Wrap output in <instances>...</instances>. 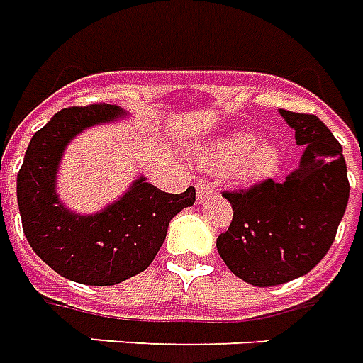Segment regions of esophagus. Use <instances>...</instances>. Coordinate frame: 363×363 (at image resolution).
Wrapping results in <instances>:
<instances>
[{
	"label": "esophagus",
	"mask_w": 363,
	"mask_h": 363,
	"mask_svg": "<svg viewBox=\"0 0 363 363\" xmlns=\"http://www.w3.org/2000/svg\"><path fill=\"white\" fill-rule=\"evenodd\" d=\"M195 187H197V201L199 203H205L215 195V187L209 182H199Z\"/></svg>",
	"instance_id": "esophagus-1"
}]
</instances>
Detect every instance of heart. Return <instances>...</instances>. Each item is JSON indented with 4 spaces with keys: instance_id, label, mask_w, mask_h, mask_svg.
Instances as JSON below:
<instances>
[{
    "instance_id": "b5f03b06",
    "label": "heart",
    "mask_w": 363,
    "mask_h": 363,
    "mask_svg": "<svg viewBox=\"0 0 363 363\" xmlns=\"http://www.w3.org/2000/svg\"><path fill=\"white\" fill-rule=\"evenodd\" d=\"M203 162L218 172L235 169L240 177H262L276 169L279 146L269 140L256 143L252 133H233L209 148Z\"/></svg>"
}]
</instances>
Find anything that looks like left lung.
<instances>
[{
  "instance_id": "obj_1",
  "label": "left lung",
  "mask_w": 363,
  "mask_h": 363,
  "mask_svg": "<svg viewBox=\"0 0 363 363\" xmlns=\"http://www.w3.org/2000/svg\"><path fill=\"white\" fill-rule=\"evenodd\" d=\"M281 115L305 146L299 169L281 184L268 177L223 191L233 220L217 250L236 277L256 287L309 274L333 246L350 195L342 146L325 123L309 113Z\"/></svg>"
}]
</instances>
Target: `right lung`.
Wrapping results in <instances>:
<instances>
[{
  "mask_svg": "<svg viewBox=\"0 0 363 363\" xmlns=\"http://www.w3.org/2000/svg\"><path fill=\"white\" fill-rule=\"evenodd\" d=\"M115 105L68 107L30 138L17 174V203L23 233L46 266L86 285H115L145 272L166 238L169 220L195 203V189L166 194L145 177L127 195L97 215H74L54 194L58 162L72 136L111 121Z\"/></svg>",
  "mask_w": 363,
  "mask_h": 363,
  "instance_id": "obj_1",
  "label": "right lung"
}]
</instances>
